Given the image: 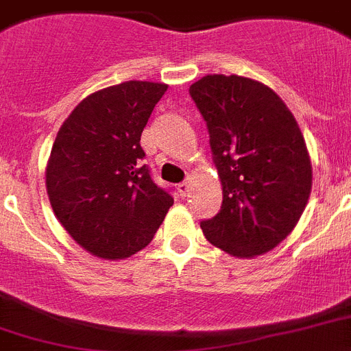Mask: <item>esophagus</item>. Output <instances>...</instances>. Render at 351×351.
<instances>
[{"label": "esophagus", "mask_w": 351, "mask_h": 351, "mask_svg": "<svg viewBox=\"0 0 351 351\" xmlns=\"http://www.w3.org/2000/svg\"><path fill=\"white\" fill-rule=\"evenodd\" d=\"M178 191L181 197H186L188 191H190V181H182L178 184Z\"/></svg>", "instance_id": "obj_1"}]
</instances>
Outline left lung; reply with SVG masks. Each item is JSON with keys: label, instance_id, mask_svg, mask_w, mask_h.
Returning <instances> with one entry per match:
<instances>
[{"label": "left lung", "instance_id": "obj_1", "mask_svg": "<svg viewBox=\"0 0 351 351\" xmlns=\"http://www.w3.org/2000/svg\"><path fill=\"white\" fill-rule=\"evenodd\" d=\"M221 179L220 211L206 239L236 257L277 247L300 220L313 169L302 131L274 90L250 77L209 74L190 86Z\"/></svg>", "mask_w": 351, "mask_h": 351}]
</instances>
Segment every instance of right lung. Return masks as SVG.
<instances>
[{
  "label": "right lung",
  "instance_id": "add662e5",
  "mask_svg": "<svg viewBox=\"0 0 351 351\" xmlns=\"http://www.w3.org/2000/svg\"><path fill=\"white\" fill-rule=\"evenodd\" d=\"M165 83L125 82L83 99L51 149V208L74 241L104 259L130 257L151 243L173 204L143 165L140 136Z\"/></svg>",
  "mask_w": 351,
  "mask_h": 351
}]
</instances>
